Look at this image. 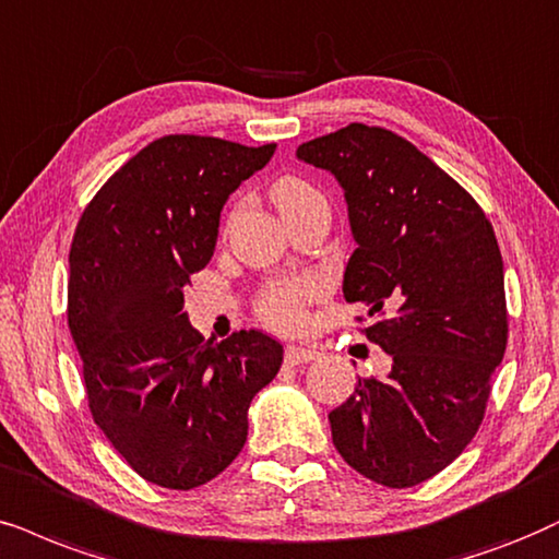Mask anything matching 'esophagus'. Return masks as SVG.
<instances>
[{
	"mask_svg": "<svg viewBox=\"0 0 559 559\" xmlns=\"http://www.w3.org/2000/svg\"><path fill=\"white\" fill-rule=\"evenodd\" d=\"M320 356V353H317L314 348H286V353H284V361L288 364V366H304V364H309V361H314V358Z\"/></svg>",
	"mask_w": 559,
	"mask_h": 559,
	"instance_id": "34e87169",
	"label": "esophagus"
}]
</instances>
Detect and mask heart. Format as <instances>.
<instances>
[{"instance_id":"1","label":"heart","mask_w":559,"mask_h":559,"mask_svg":"<svg viewBox=\"0 0 559 559\" xmlns=\"http://www.w3.org/2000/svg\"><path fill=\"white\" fill-rule=\"evenodd\" d=\"M271 195L278 206L284 218L294 211L304 206H312V203H324V195L317 190L312 182L304 180L301 175L286 173L281 178L273 180ZM237 214V203L229 209L227 224ZM324 294L322 281L317 275L301 273V275H284V278H273L260 288L255 299V314L260 322H265L271 330L278 332H296L307 322V309L314 301H320Z\"/></svg>"}]
</instances>
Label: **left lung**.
<instances>
[{"label":"left lung","mask_w":559,"mask_h":559,"mask_svg":"<svg viewBox=\"0 0 559 559\" xmlns=\"http://www.w3.org/2000/svg\"><path fill=\"white\" fill-rule=\"evenodd\" d=\"M296 157L341 180L358 242L343 296L364 304L361 335L392 358L390 377H358L332 409V443L371 483L420 485L469 447L503 361L496 229L449 173L381 126L350 123Z\"/></svg>","instance_id":"left-lung-1"}]
</instances>
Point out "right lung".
I'll list each match as a JSON object with an SVG mask.
<instances>
[{
    "mask_svg": "<svg viewBox=\"0 0 559 559\" xmlns=\"http://www.w3.org/2000/svg\"><path fill=\"white\" fill-rule=\"evenodd\" d=\"M275 144L162 136L92 195L69 250L67 322L92 420L129 467L193 490L247 441V407L284 348L258 330L211 343L188 324L182 292L209 265L231 190Z\"/></svg>",
    "mask_w": 559,
    "mask_h": 559,
    "instance_id": "1",
    "label": "right lung"
}]
</instances>
